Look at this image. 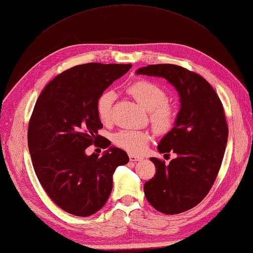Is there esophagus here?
I'll use <instances>...</instances> for the list:
<instances>
[{
	"instance_id": "1",
	"label": "esophagus",
	"mask_w": 253,
	"mask_h": 253,
	"mask_svg": "<svg viewBox=\"0 0 253 253\" xmlns=\"http://www.w3.org/2000/svg\"><path fill=\"white\" fill-rule=\"evenodd\" d=\"M128 157H130V161L131 162H133V163H136V162H140V161H142V157H140V156H136V155H132V154H130V155H128Z\"/></svg>"
}]
</instances>
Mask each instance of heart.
Returning a JSON list of instances; mask_svg holds the SVG:
<instances>
[{"instance_id":"b5f03b06","label":"heart","mask_w":253,"mask_h":253,"mask_svg":"<svg viewBox=\"0 0 253 253\" xmlns=\"http://www.w3.org/2000/svg\"><path fill=\"white\" fill-rule=\"evenodd\" d=\"M138 104L148 110V120L157 133H167L171 130L177 120V108L168 100L167 92L163 87L151 81L134 82L126 88ZM112 91H105L98 97L96 110L99 120L107 125L112 120V106L115 101ZM151 141V134L141 130H120L112 135L116 146L125 149L133 155H140L146 151Z\"/></svg>"}]
</instances>
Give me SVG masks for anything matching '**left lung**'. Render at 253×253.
<instances>
[{"mask_svg": "<svg viewBox=\"0 0 253 253\" xmlns=\"http://www.w3.org/2000/svg\"><path fill=\"white\" fill-rule=\"evenodd\" d=\"M136 73L164 77L180 95L176 126L158 145L162 154L177 157L168 165L151 158L156 173L144 184V193L158 212L183 213L208 195L218 174L228 138L223 104L208 81L182 66L154 64Z\"/></svg>", "mask_w": 253, "mask_h": 253, "instance_id": "8db88e82", "label": "left lung"}]
</instances>
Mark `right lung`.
<instances>
[{
    "label": "right lung",
    "mask_w": 253,
    "mask_h": 253,
    "mask_svg": "<svg viewBox=\"0 0 253 253\" xmlns=\"http://www.w3.org/2000/svg\"><path fill=\"white\" fill-rule=\"evenodd\" d=\"M132 64L76 65L47 84L28 125V147L40 184L65 212L86 217L98 212L112 191V174L128 163L123 149L86 155V148H107L111 142L98 134V97Z\"/></svg>",
    "instance_id": "obj_1"
}]
</instances>
